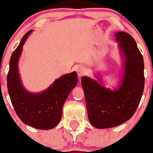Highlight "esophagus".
<instances>
[{"label": "esophagus", "mask_w": 153, "mask_h": 153, "mask_svg": "<svg viewBox=\"0 0 153 153\" xmlns=\"http://www.w3.org/2000/svg\"><path fill=\"white\" fill-rule=\"evenodd\" d=\"M76 72H77V75H78L79 78H81V77L82 76L85 74L86 71H85V68L79 67L78 69H77Z\"/></svg>", "instance_id": "obj_1"}]
</instances>
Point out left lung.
<instances>
[{
    "instance_id": "8db88e82",
    "label": "left lung",
    "mask_w": 153,
    "mask_h": 153,
    "mask_svg": "<svg viewBox=\"0 0 153 153\" xmlns=\"http://www.w3.org/2000/svg\"><path fill=\"white\" fill-rule=\"evenodd\" d=\"M122 61L121 74L113 89L105 87L99 74L82 77L88 116L97 128H112L129 120L139 105L144 88L143 59L132 36L120 31L114 35Z\"/></svg>"
}]
</instances>
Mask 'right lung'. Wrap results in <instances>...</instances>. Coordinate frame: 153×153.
Segmentation results:
<instances>
[{
    "label": "right lung",
    "mask_w": 153,
    "mask_h": 153,
    "mask_svg": "<svg viewBox=\"0 0 153 153\" xmlns=\"http://www.w3.org/2000/svg\"><path fill=\"white\" fill-rule=\"evenodd\" d=\"M33 30L23 36L18 48L13 51L7 75V88L16 114L23 123L38 129H51L58 125L62 115V108L78 77L76 71L56 79L41 92H30L22 84L19 62L23 46Z\"/></svg>",
    "instance_id": "obj_1"
}]
</instances>
